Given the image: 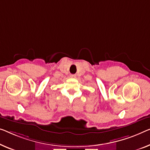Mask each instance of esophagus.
Masks as SVG:
<instances>
[{
	"mask_svg": "<svg viewBox=\"0 0 150 150\" xmlns=\"http://www.w3.org/2000/svg\"><path fill=\"white\" fill-rule=\"evenodd\" d=\"M70 77L71 78H73V79H75V78H76V75L75 74H71L70 75Z\"/></svg>",
	"mask_w": 150,
	"mask_h": 150,
	"instance_id": "34e87169",
	"label": "esophagus"
}]
</instances>
